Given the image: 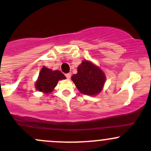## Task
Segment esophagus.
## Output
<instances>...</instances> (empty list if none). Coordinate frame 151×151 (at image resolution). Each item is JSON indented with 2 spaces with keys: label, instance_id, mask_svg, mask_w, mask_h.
<instances>
[{
  "label": "esophagus",
  "instance_id": "1",
  "mask_svg": "<svg viewBox=\"0 0 151 151\" xmlns=\"http://www.w3.org/2000/svg\"><path fill=\"white\" fill-rule=\"evenodd\" d=\"M65 76H66L67 78L70 79V77H71V73H69L65 74Z\"/></svg>",
  "mask_w": 151,
  "mask_h": 151
}]
</instances>
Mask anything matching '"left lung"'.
I'll use <instances>...</instances> for the list:
<instances>
[{
  "instance_id": "1",
  "label": "left lung",
  "mask_w": 151,
  "mask_h": 151,
  "mask_svg": "<svg viewBox=\"0 0 151 151\" xmlns=\"http://www.w3.org/2000/svg\"><path fill=\"white\" fill-rule=\"evenodd\" d=\"M77 70V73L73 75L71 79L81 93L93 96L101 92L106 81V76L99 67L83 60Z\"/></svg>"
}]
</instances>
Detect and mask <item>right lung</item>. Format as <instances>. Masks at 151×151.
<instances>
[{"label":"right lung","instance_id":"1","mask_svg":"<svg viewBox=\"0 0 151 151\" xmlns=\"http://www.w3.org/2000/svg\"><path fill=\"white\" fill-rule=\"evenodd\" d=\"M65 75L59 70H52L42 67L35 83V87L40 92L50 93L54 89L59 80L65 79Z\"/></svg>","mask_w":151,"mask_h":151}]
</instances>
